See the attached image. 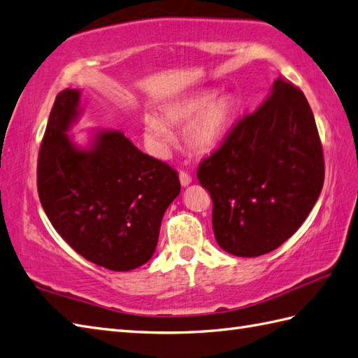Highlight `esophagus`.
<instances>
[{
	"label": "esophagus",
	"instance_id": "34e87169",
	"mask_svg": "<svg viewBox=\"0 0 358 358\" xmlns=\"http://www.w3.org/2000/svg\"><path fill=\"white\" fill-rule=\"evenodd\" d=\"M178 177H180V182H181V186L182 187H187L190 182H192V177L189 176L187 172H185V171H181L180 173H178Z\"/></svg>",
	"mask_w": 358,
	"mask_h": 358
}]
</instances>
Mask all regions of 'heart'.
Wrapping results in <instances>:
<instances>
[{
	"label": "heart",
	"mask_w": 358,
	"mask_h": 358,
	"mask_svg": "<svg viewBox=\"0 0 358 358\" xmlns=\"http://www.w3.org/2000/svg\"><path fill=\"white\" fill-rule=\"evenodd\" d=\"M236 103L229 94L215 96L201 91L172 103L163 111V121L171 127H181L186 145L195 152L207 154L217 149L235 119ZM143 134L152 151L163 155L172 145L168 127L152 115L143 119Z\"/></svg>",
	"instance_id": "1"
}]
</instances>
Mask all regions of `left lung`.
Instances as JSON below:
<instances>
[{
  "label": "left lung",
  "mask_w": 358,
  "mask_h": 358,
  "mask_svg": "<svg viewBox=\"0 0 358 358\" xmlns=\"http://www.w3.org/2000/svg\"><path fill=\"white\" fill-rule=\"evenodd\" d=\"M196 177L212 196L222 250L255 257L284 244L310 215L325 178L317 127L302 91L274 80L267 101L238 122Z\"/></svg>",
  "instance_id": "left-lung-1"
}]
</instances>
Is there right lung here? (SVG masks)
Here are the masks:
<instances>
[{
	"label": "right lung",
	"instance_id": "obj_1",
	"mask_svg": "<svg viewBox=\"0 0 358 358\" xmlns=\"http://www.w3.org/2000/svg\"><path fill=\"white\" fill-rule=\"evenodd\" d=\"M80 90L56 96L38 159V194L50 222L85 259L129 271L151 259L163 215L180 194L177 172L117 129L69 136L80 119Z\"/></svg>",
	"mask_w": 358,
	"mask_h": 358
}]
</instances>
